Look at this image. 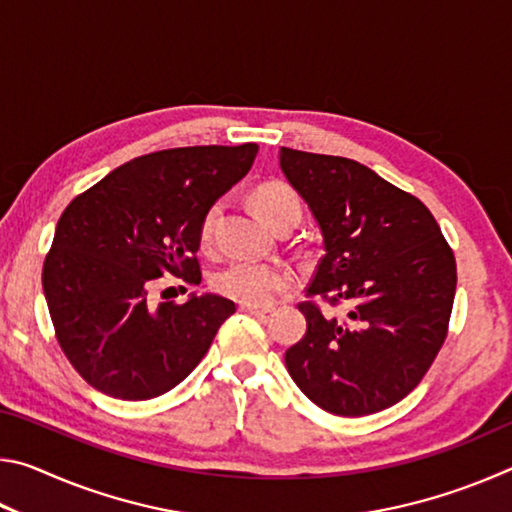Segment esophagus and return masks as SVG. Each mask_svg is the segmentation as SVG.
I'll list each match as a JSON object with an SVG mask.
<instances>
[{
  "label": "esophagus",
  "mask_w": 512,
  "mask_h": 512,
  "mask_svg": "<svg viewBox=\"0 0 512 512\" xmlns=\"http://www.w3.org/2000/svg\"><path fill=\"white\" fill-rule=\"evenodd\" d=\"M239 311H244V314H253V316H266L268 311H271V309H257V307H246V305H241V307H239Z\"/></svg>",
  "instance_id": "esophagus-1"
}]
</instances>
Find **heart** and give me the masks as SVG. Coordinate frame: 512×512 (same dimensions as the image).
Returning <instances> with one entry per match:
<instances>
[{"label":"heart","instance_id":"b5f03b06","mask_svg":"<svg viewBox=\"0 0 512 512\" xmlns=\"http://www.w3.org/2000/svg\"><path fill=\"white\" fill-rule=\"evenodd\" d=\"M250 198H253L257 214L271 228H277L293 214L300 216V198L296 189L284 183V180H264L253 189ZM221 207L223 205L219 201L212 203L203 212L201 223H198V244L205 250L214 244V230L221 216ZM293 287H296V273L287 266L277 264L232 262L212 275V289L219 296L246 307L273 305L277 298L289 293Z\"/></svg>","mask_w":512,"mask_h":512}]
</instances>
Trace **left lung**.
<instances>
[{
    "label": "left lung",
    "mask_w": 512,
    "mask_h": 512,
    "mask_svg": "<svg viewBox=\"0 0 512 512\" xmlns=\"http://www.w3.org/2000/svg\"><path fill=\"white\" fill-rule=\"evenodd\" d=\"M280 164L325 246L298 305L307 332L284 354L289 375L327 413L384 411L420 384L447 339L454 250L420 198L359 162L282 146ZM320 301L346 316L323 315Z\"/></svg>",
    "instance_id": "8db88e82"
}]
</instances>
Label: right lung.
I'll return each instance as SVG.
<instances>
[{"mask_svg": "<svg viewBox=\"0 0 512 512\" xmlns=\"http://www.w3.org/2000/svg\"><path fill=\"white\" fill-rule=\"evenodd\" d=\"M259 146H183L140 155L60 214L42 266L56 341L92 388L151 400L178 386L237 311L221 296L151 305L158 277L201 282L198 223L253 167Z\"/></svg>", "mask_w": 512, "mask_h": 512, "instance_id": "obj_1", "label": "right lung"}]
</instances>
